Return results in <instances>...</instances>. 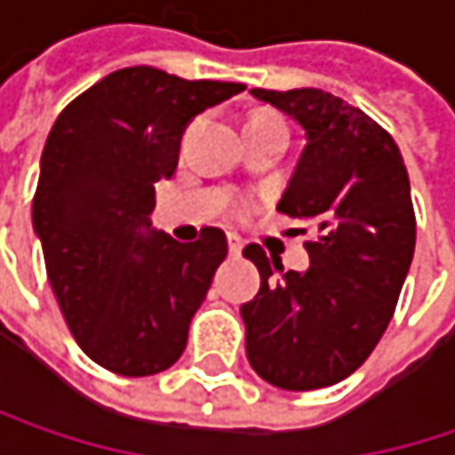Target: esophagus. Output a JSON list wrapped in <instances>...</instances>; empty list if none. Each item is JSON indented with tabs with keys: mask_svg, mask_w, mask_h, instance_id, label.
Wrapping results in <instances>:
<instances>
[{
	"mask_svg": "<svg viewBox=\"0 0 455 455\" xmlns=\"http://www.w3.org/2000/svg\"><path fill=\"white\" fill-rule=\"evenodd\" d=\"M242 247H244V242L236 236V234H228V252L231 254H239L242 252Z\"/></svg>",
	"mask_w": 455,
	"mask_h": 455,
	"instance_id": "esophagus-1",
	"label": "esophagus"
}]
</instances>
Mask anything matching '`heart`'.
Wrapping results in <instances>:
<instances>
[{"instance_id":"b5f03b06","label":"heart","mask_w":455,"mask_h":455,"mask_svg":"<svg viewBox=\"0 0 455 455\" xmlns=\"http://www.w3.org/2000/svg\"><path fill=\"white\" fill-rule=\"evenodd\" d=\"M247 123H285L281 118V116H275V113H257V116H252Z\"/></svg>"}]
</instances>
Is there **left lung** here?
<instances>
[{
  "instance_id": "left-lung-1",
  "label": "left lung",
  "mask_w": 455,
  "mask_h": 455,
  "mask_svg": "<svg viewBox=\"0 0 455 455\" xmlns=\"http://www.w3.org/2000/svg\"><path fill=\"white\" fill-rule=\"evenodd\" d=\"M307 133L278 211L316 231L304 273L259 244L244 257L259 291L242 304L254 373L285 391L332 387L387 332L414 254L410 177L399 147L361 108L324 90H252Z\"/></svg>"
}]
</instances>
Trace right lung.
Returning <instances> with one entry per match:
<instances>
[{
    "instance_id": "right-lung-1",
    "label": "right lung",
    "mask_w": 455,
    "mask_h": 455,
    "mask_svg": "<svg viewBox=\"0 0 455 455\" xmlns=\"http://www.w3.org/2000/svg\"><path fill=\"white\" fill-rule=\"evenodd\" d=\"M242 90L118 68L68 102L48 133L33 228L74 339L113 373L154 376L188 345L227 234L205 227L180 244L151 228L154 185L177 170L188 123Z\"/></svg>"
}]
</instances>
